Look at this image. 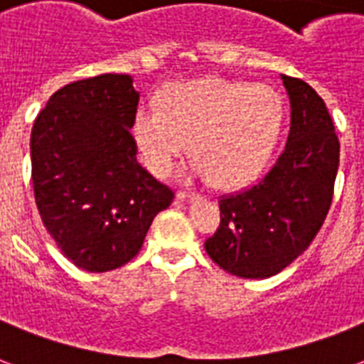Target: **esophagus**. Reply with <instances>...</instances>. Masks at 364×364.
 Returning a JSON list of instances; mask_svg holds the SVG:
<instances>
[{
  "mask_svg": "<svg viewBox=\"0 0 364 364\" xmlns=\"http://www.w3.org/2000/svg\"><path fill=\"white\" fill-rule=\"evenodd\" d=\"M196 198H198V194L188 193V191H179V193H177V200H181V202L196 200Z\"/></svg>",
  "mask_w": 364,
  "mask_h": 364,
  "instance_id": "1",
  "label": "esophagus"
}]
</instances>
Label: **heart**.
I'll return each mask as SVG.
<instances>
[{"label":"heart","mask_w":364,"mask_h":364,"mask_svg":"<svg viewBox=\"0 0 364 364\" xmlns=\"http://www.w3.org/2000/svg\"><path fill=\"white\" fill-rule=\"evenodd\" d=\"M284 118L281 95L269 85L221 77L173 83L158 107H143L135 139L154 176L170 173L188 149L194 171L219 187H240L259 176L279 139Z\"/></svg>","instance_id":"obj_1"}]
</instances>
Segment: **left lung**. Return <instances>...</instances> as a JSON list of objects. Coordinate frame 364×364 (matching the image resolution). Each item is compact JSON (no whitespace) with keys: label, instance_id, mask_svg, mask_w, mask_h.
Segmentation results:
<instances>
[{"label":"left lung","instance_id":"8db88e82","mask_svg":"<svg viewBox=\"0 0 364 364\" xmlns=\"http://www.w3.org/2000/svg\"><path fill=\"white\" fill-rule=\"evenodd\" d=\"M290 133L273 168L252 187L219 196L221 223L204 248L242 279H267L304 254L332 204L340 141L328 108L309 83L282 76Z\"/></svg>","mask_w":364,"mask_h":364}]
</instances>
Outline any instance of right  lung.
Masks as SVG:
<instances>
[{"label": "right lung", "instance_id": "add662e5", "mask_svg": "<svg viewBox=\"0 0 364 364\" xmlns=\"http://www.w3.org/2000/svg\"><path fill=\"white\" fill-rule=\"evenodd\" d=\"M139 93L127 74L53 93L32 127L34 198L47 232L76 267L105 273L137 256L173 191L137 162Z\"/></svg>", "mask_w": 364, "mask_h": 364}]
</instances>
